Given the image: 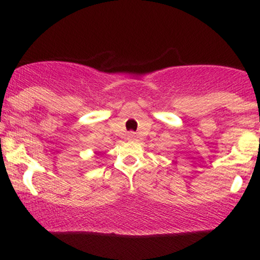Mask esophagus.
<instances>
[{
	"instance_id": "esophagus-1",
	"label": "esophagus",
	"mask_w": 260,
	"mask_h": 260,
	"mask_svg": "<svg viewBox=\"0 0 260 260\" xmlns=\"http://www.w3.org/2000/svg\"><path fill=\"white\" fill-rule=\"evenodd\" d=\"M136 138H137V136L134 133H128L127 134V139L128 140H134Z\"/></svg>"
}]
</instances>
